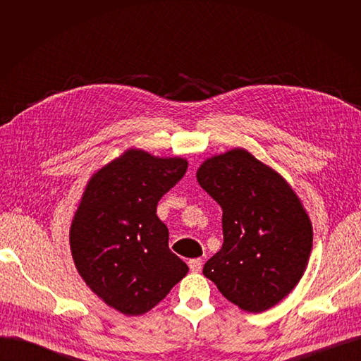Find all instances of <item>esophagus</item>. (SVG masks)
<instances>
[{"mask_svg": "<svg viewBox=\"0 0 361 361\" xmlns=\"http://www.w3.org/2000/svg\"><path fill=\"white\" fill-rule=\"evenodd\" d=\"M202 259H191L190 260V269L192 271V272H200L202 271Z\"/></svg>", "mask_w": 361, "mask_h": 361, "instance_id": "1", "label": "esophagus"}]
</instances>
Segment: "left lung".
<instances>
[{"label":"left lung","instance_id":"obj_1","mask_svg":"<svg viewBox=\"0 0 361 361\" xmlns=\"http://www.w3.org/2000/svg\"><path fill=\"white\" fill-rule=\"evenodd\" d=\"M200 187L221 206V250L203 267L224 297L245 312L271 309L297 286L313 231L290 185L244 149L206 159Z\"/></svg>","mask_w":361,"mask_h":361}]
</instances>
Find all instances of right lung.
I'll list each match as a JSON object with an SVG mask.
<instances>
[{
	"label": "right lung",
	"mask_w": 361,
	"mask_h": 361,
	"mask_svg": "<svg viewBox=\"0 0 361 361\" xmlns=\"http://www.w3.org/2000/svg\"><path fill=\"white\" fill-rule=\"evenodd\" d=\"M187 169L183 158L129 149L87 183L71 226L72 257L87 286L120 313L149 312L187 276L157 215Z\"/></svg>",
	"instance_id": "right-lung-1"
}]
</instances>
